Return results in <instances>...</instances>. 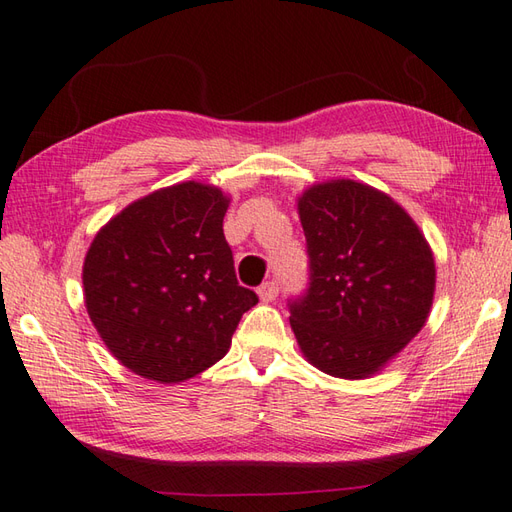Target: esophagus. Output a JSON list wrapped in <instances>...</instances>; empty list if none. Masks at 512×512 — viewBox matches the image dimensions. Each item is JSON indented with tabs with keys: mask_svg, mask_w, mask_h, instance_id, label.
I'll return each instance as SVG.
<instances>
[{
	"mask_svg": "<svg viewBox=\"0 0 512 512\" xmlns=\"http://www.w3.org/2000/svg\"><path fill=\"white\" fill-rule=\"evenodd\" d=\"M278 282H265V285L258 287V298L260 302H274L278 295Z\"/></svg>",
	"mask_w": 512,
	"mask_h": 512,
	"instance_id": "esophagus-1",
	"label": "esophagus"
}]
</instances>
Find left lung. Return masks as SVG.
I'll use <instances>...</instances> for the list:
<instances>
[{
  "label": "left lung",
  "instance_id": "1",
  "mask_svg": "<svg viewBox=\"0 0 512 512\" xmlns=\"http://www.w3.org/2000/svg\"><path fill=\"white\" fill-rule=\"evenodd\" d=\"M298 214L311 287L291 304L293 335L317 370L370 379L425 326L434 252L401 203L363 181H317L302 190Z\"/></svg>",
  "mask_w": 512,
  "mask_h": 512
}]
</instances>
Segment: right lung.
I'll return each instance as SVG.
<instances>
[{
  "label": "right lung",
  "instance_id": "right-lung-1",
  "mask_svg": "<svg viewBox=\"0 0 512 512\" xmlns=\"http://www.w3.org/2000/svg\"><path fill=\"white\" fill-rule=\"evenodd\" d=\"M230 195L203 181L153 190L96 232L83 263L89 320L124 368L181 383L230 350L254 291L223 236Z\"/></svg>",
  "mask_w": 512,
  "mask_h": 512
}]
</instances>
